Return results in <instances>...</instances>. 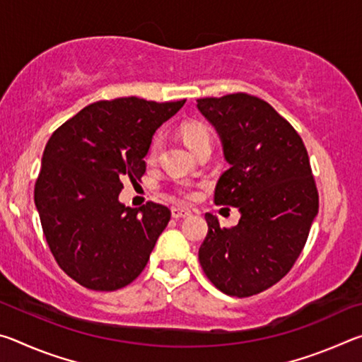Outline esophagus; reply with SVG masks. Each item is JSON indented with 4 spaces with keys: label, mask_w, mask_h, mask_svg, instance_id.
I'll return each mask as SVG.
<instances>
[{
    "label": "esophagus",
    "mask_w": 362,
    "mask_h": 362,
    "mask_svg": "<svg viewBox=\"0 0 362 362\" xmlns=\"http://www.w3.org/2000/svg\"><path fill=\"white\" fill-rule=\"evenodd\" d=\"M189 212L188 209H183V207H173V217L174 218H182V217H187V216H189Z\"/></svg>",
    "instance_id": "34e87169"
}]
</instances>
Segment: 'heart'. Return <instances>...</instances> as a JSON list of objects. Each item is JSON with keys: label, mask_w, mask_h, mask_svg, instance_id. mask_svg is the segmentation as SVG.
Segmentation results:
<instances>
[{"label": "heart", "mask_w": 362, "mask_h": 362, "mask_svg": "<svg viewBox=\"0 0 362 362\" xmlns=\"http://www.w3.org/2000/svg\"><path fill=\"white\" fill-rule=\"evenodd\" d=\"M179 132L183 139V142H185L188 148L193 151L196 148H199L201 145L212 142V131L204 121H199V119L183 121L179 127ZM159 148H161V137L155 136L151 139V142L148 145L146 158H148L150 161L151 159H155L158 156ZM177 193H179L183 199H194L196 198V192H194L192 183H185V182L179 183V185H177Z\"/></svg>", "instance_id": "obj_1"}]
</instances>
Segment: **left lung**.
Listing matches in <instances>:
<instances>
[{
    "instance_id": "1",
    "label": "left lung",
    "mask_w": 362,
    "mask_h": 362,
    "mask_svg": "<svg viewBox=\"0 0 362 362\" xmlns=\"http://www.w3.org/2000/svg\"><path fill=\"white\" fill-rule=\"evenodd\" d=\"M198 108L217 129L230 164L214 203L241 212L231 228L206 214L199 263L226 296H255L291 272L320 209L308 153L291 122L259 97H206Z\"/></svg>"
}]
</instances>
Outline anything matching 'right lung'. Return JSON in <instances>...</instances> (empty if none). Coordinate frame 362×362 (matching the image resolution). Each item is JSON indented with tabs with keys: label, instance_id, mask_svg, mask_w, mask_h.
<instances>
[{
	"label": "right lung",
	"instance_id": "right-lung-1",
	"mask_svg": "<svg viewBox=\"0 0 362 362\" xmlns=\"http://www.w3.org/2000/svg\"><path fill=\"white\" fill-rule=\"evenodd\" d=\"M119 97L84 107L42 153L35 204L59 267L88 289L116 291L144 272L170 220L166 206L126 207L122 179L140 180L153 134L183 107Z\"/></svg>",
	"mask_w": 362,
	"mask_h": 362
}]
</instances>
